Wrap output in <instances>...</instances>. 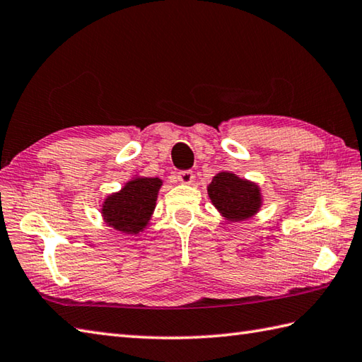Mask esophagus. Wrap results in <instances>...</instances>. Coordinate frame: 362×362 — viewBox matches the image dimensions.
Segmentation results:
<instances>
[{"mask_svg":"<svg viewBox=\"0 0 362 362\" xmlns=\"http://www.w3.org/2000/svg\"><path fill=\"white\" fill-rule=\"evenodd\" d=\"M176 178H178L182 184H190L192 181H194V172H192V170L178 172V175H176Z\"/></svg>","mask_w":362,"mask_h":362,"instance_id":"34e87169","label":"esophagus"}]
</instances>
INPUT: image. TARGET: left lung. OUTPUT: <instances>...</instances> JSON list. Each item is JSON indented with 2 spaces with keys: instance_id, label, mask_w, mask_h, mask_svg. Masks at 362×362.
<instances>
[{
  "instance_id": "obj_1",
  "label": "left lung",
  "mask_w": 362,
  "mask_h": 362,
  "mask_svg": "<svg viewBox=\"0 0 362 362\" xmlns=\"http://www.w3.org/2000/svg\"><path fill=\"white\" fill-rule=\"evenodd\" d=\"M212 204L230 222H240L259 211L262 197L255 182L242 180L230 172H220L208 186Z\"/></svg>"
}]
</instances>
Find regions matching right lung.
Returning a JSON list of instances; mask_svg holds the SVG:
<instances>
[{"mask_svg":"<svg viewBox=\"0 0 362 362\" xmlns=\"http://www.w3.org/2000/svg\"><path fill=\"white\" fill-rule=\"evenodd\" d=\"M162 181L159 178H136L124 184L117 194L109 195L103 204L105 222L114 230L137 234L148 225L156 206Z\"/></svg>","mask_w":362,"mask_h":362,"instance_id":"add662e5","label":"right lung"}]
</instances>
